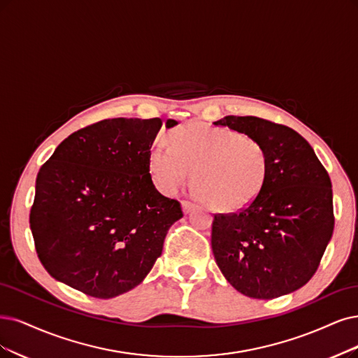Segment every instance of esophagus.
<instances>
[{"instance_id": "esophagus-1", "label": "esophagus", "mask_w": 358, "mask_h": 358, "mask_svg": "<svg viewBox=\"0 0 358 358\" xmlns=\"http://www.w3.org/2000/svg\"><path fill=\"white\" fill-rule=\"evenodd\" d=\"M181 208H182V213H184V214H189L190 210L194 208V203H192V202H189V201H182V202H181Z\"/></svg>"}]
</instances>
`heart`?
<instances>
[{"mask_svg": "<svg viewBox=\"0 0 358 358\" xmlns=\"http://www.w3.org/2000/svg\"><path fill=\"white\" fill-rule=\"evenodd\" d=\"M168 140L171 145L157 141L149 152L150 176L164 194L177 193L193 176L196 193L209 208L233 214L252 205L266 186L268 156L257 138L189 122L172 128Z\"/></svg>", "mask_w": 358, "mask_h": 358, "instance_id": "b5f03b06", "label": "heart"}]
</instances>
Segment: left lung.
<instances>
[{"label": "left lung", "mask_w": 358, "mask_h": 358, "mask_svg": "<svg viewBox=\"0 0 358 358\" xmlns=\"http://www.w3.org/2000/svg\"><path fill=\"white\" fill-rule=\"evenodd\" d=\"M214 125L257 138L268 156V178L258 199L241 213L214 218L217 266L245 296L273 299L295 292L311 279L332 239L329 174L292 128L234 115Z\"/></svg>", "instance_id": "8db88e82"}]
</instances>
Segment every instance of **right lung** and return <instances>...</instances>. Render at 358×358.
<instances>
[{"label": "right lung", "instance_id": "right-lung-1", "mask_svg": "<svg viewBox=\"0 0 358 358\" xmlns=\"http://www.w3.org/2000/svg\"><path fill=\"white\" fill-rule=\"evenodd\" d=\"M178 122L166 119V128ZM162 119L113 117L64 138L41 166L31 230L47 273L109 299L138 286L162 255L177 201L155 187L149 152Z\"/></svg>", "mask_w": 358, "mask_h": 358}]
</instances>
